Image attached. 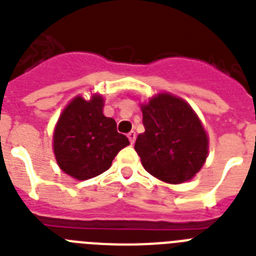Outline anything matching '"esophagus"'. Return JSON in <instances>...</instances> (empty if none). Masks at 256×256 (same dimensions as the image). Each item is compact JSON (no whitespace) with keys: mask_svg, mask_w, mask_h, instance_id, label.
Listing matches in <instances>:
<instances>
[{"mask_svg":"<svg viewBox=\"0 0 256 256\" xmlns=\"http://www.w3.org/2000/svg\"><path fill=\"white\" fill-rule=\"evenodd\" d=\"M128 140H130V143L134 144L135 139H136V134H135V131H130V132L128 134Z\"/></svg>","mask_w":256,"mask_h":256,"instance_id":"esophagus-1","label":"esophagus"}]
</instances>
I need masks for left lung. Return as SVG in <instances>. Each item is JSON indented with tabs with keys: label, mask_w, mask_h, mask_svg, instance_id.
I'll use <instances>...</instances> for the list:
<instances>
[{
	"label": "left lung",
	"mask_w": 256,
	"mask_h": 256,
	"mask_svg": "<svg viewBox=\"0 0 256 256\" xmlns=\"http://www.w3.org/2000/svg\"><path fill=\"white\" fill-rule=\"evenodd\" d=\"M146 131L135 150L143 168L168 184L190 180L205 165L208 135L192 106L171 92H157L140 103Z\"/></svg>",
	"instance_id": "left-lung-1"
}]
</instances>
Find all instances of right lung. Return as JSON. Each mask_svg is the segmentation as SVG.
<instances>
[{"label": "right lung", "instance_id": "right-lung-1", "mask_svg": "<svg viewBox=\"0 0 256 256\" xmlns=\"http://www.w3.org/2000/svg\"><path fill=\"white\" fill-rule=\"evenodd\" d=\"M104 98L91 92L77 95L64 106L52 134V150L58 166L76 180L100 175L112 165L117 153L130 144L117 132L116 121L103 113Z\"/></svg>", "mask_w": 256, "mask_h": 256}]
</instances>
